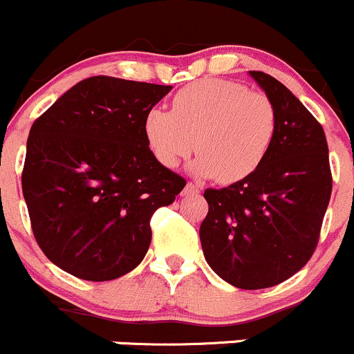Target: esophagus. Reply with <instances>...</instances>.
Listing matches in <instances>:
<instances>
[{
  "mask_svg": "<svg viewBox=\"0 0 354 354\" xmlns=\"http://www.w3.org/2000/svg\"><path fill=\"white\" fill-rule=\"evenodd\" d=\"M199 192V187L196 184H192V182H187V185H185L184 187V191H182V194L184 196H194V194H198Z\"/></svg>",
  "mask_w": 354,
  "mask_h": 354,
  "instance_id": "obj_1",
  "label": "esophagus"
}]
</instances>
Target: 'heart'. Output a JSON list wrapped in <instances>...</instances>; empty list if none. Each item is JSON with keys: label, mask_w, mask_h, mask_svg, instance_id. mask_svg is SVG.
Instances as JSON below:
<instances>
[{"label": "heart", "mask_w": 354, "mask_h": 354, "mask_svg": "<svg viewBox=\"0 0 354 354\" xmlns=\"http://www.w3.org/2000/svg\"><path fill=\"white\" fill-rule=\"evenodd\" d=\"M142 129L162 165L177 167L196 148V176L232 184L251 176L268 155L277 111L267 94L232 80L203 79L178 91L172 111L151 108Z\"/></svg>", "instance_id": "heart-1"}]
</instances>
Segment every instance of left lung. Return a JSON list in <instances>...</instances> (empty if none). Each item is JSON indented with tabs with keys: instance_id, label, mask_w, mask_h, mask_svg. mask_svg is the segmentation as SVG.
<instances>
[{
	"instance_id": "1",
	"label": "left lung",
	"mask_w": 354,
	"mask_h": 354,
	"mask_svg": "<svg viewBox=\"0 0 354 354\" xmlns=\"http://www.w3.org/2000/svg\"><path fill=\"white\" fill-rule=\"evenodd\" d=\"M274 103V145L251 176L206 189L199 227L203 253L234 288L265 289L288 281L313 254L332 192L328 146L317 118L284 86L251 70Z\"/></svg>"
}]
</instances>
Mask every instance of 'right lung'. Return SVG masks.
I'll list each match as a JSON object with an SVG mask.
<instances>
[{
	"instance_id": "add662e5",
	"label": "right lung",
	"mask_w": 354,
	"mask_h": 354,
	"mask_svg": "<svg viewBox=\"0 0 354 354\" xmlns=\"http://www.w3.org/2000/svg\"><path fill=\"white\" fill-rule=\"evenodd\" d=\"M170 89L89 77L30 127L22 172L30 225L43 253L70 275L103 282L134 270L151 243L153 213L184 189L142 129Z\"/></svg>"
}]
</instances>
